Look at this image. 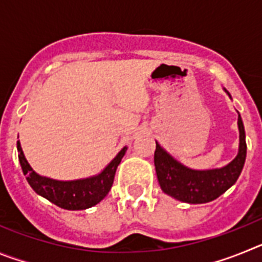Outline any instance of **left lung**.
<instances>
[{
    "mask_svg": "<svg viewBox=\"0 0 262 262\" xmlns=\"http://www.w3.org/2000/svg\"><path fill=\"white\" fill-rule=\"evenodd\" d=\"M227 94L230 96L228 92ZM237 126L240 134L239 152L237 156L223 168L209 169V170H195L187 168L173 159L156 142L155 168H156L157 180L161 190L181 202L193 203V205L211 202L226 193L237 181L247 156L244 124L240 114L237 118Z\"/></svg>",
    "mask_w": 262,
    "mask_h": 262,
    "instance_id": "obj_1",
    "label": "left lung"
}]
</instances>
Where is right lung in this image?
<instances>
[{
  "label": "right lung",
  "mask_w": 262,
  "mask_h": 262,
  "mask_svg": "<svg viewBox=\"0 0 262 262\" xmlns=\"http://www.w3.org/2000/svg\"><path fill=\"white\" fill-rule=\"evenodd\" d=\"M17 148L23 174L26 176L30 186L36 194L66 210H85L101 202L110 191L118 165L127 151V147H124L99 174L75 181H57L34 172L23 155L19 140Z\"/></svg>",
  "instance_id": "obj_1"
}]
</instances>
